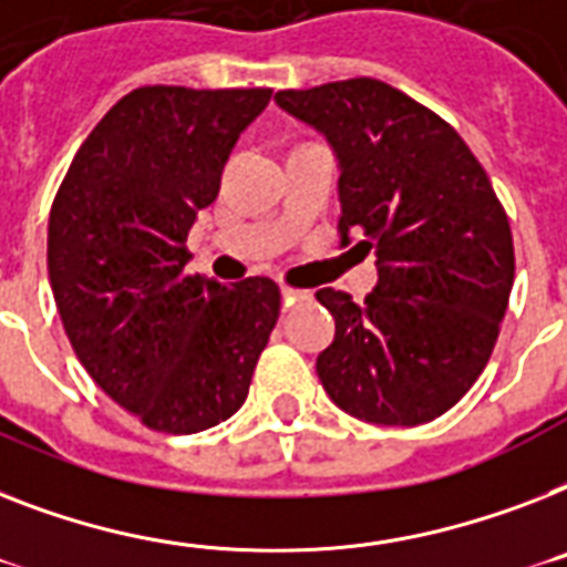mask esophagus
Instances as JSON below:
<instances>
[{"label": "esophagus", "instance_id": "esophagus-1", "mask_svg": "<svg viewBox=\"0 0 567 567\" xmlns=\"http://www.w3.org/2000/svg\"><path fill=\"white\" fill-rule=\"evenodd\" d=\"M306 297H308V291H299V288H288V285L282 288L285 306H291V302H297V299H306Z\"/></svg>", "mask_w": 567, "mask_h": 567}]
</instances>
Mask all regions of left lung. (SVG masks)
Returning a JSON list of instances; mask_svg holds the SVG:
<instances>
[{
    "instance_id": "8db88e82",
    "label": "left lung",
    "mask_w": 567,
    "mask_h": 567,
    "mask_svg": "<svg viewBox=\"0 0 567 567\" xmlns=\"http://www.w3.org/2000/svg\"><path fill=\"white\" fill-rule=\"evenodd\" d=\"M340 163V247L358 233L379 285L361 306L317 299L334 340L317 375L340 411L422 425L468 393L489 361L515 279L509 218L477 156L434 110L375 78L276 92Z\"/></svg>"
}]
</instances>
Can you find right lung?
<instances>
[{
    "instance_id": "1",
    "label": "right lung",
    "mask_w": 567,
    "mask_h": 567,
    "mask_svg": "<svg viewBox=\"0 0 567 567\" xmlns=\"http://www.w3.org/2000/svg\"><path fill=\"white\" fill-rule=\"evenodd\" d=\"M274 90L140 86L78 148L49 215V282L92 381L142 425L197 434L238 411L279 320L268 276L186 274L197 209Z\"/></svg>"
}]
</instances>
